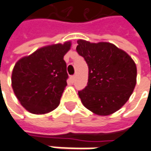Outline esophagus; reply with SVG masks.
<instances>
[{"mask_svg":"<svg viewBox=\"0 0 151 151\" xmlns=\"http://www.w3.org/2000/svg\"><path fill=\"white\" fill-rule=\"evenodd\" d=\"M70 79H71L72 82H74V81H75V79H76V76L75 75L71 76V77H70Z\"/></svg>","mask_w":151,"mask_h":151,"instance_id":"34e87169","label":"esophagus"}]
</instances>
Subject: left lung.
I'll return each instance as SVG.
<instances>
[{
  "instance_id": "1",
  "label": "left lung",
  "mask_w": 151,
  "mask_h": 151,
  "mask_svg": "<svg viewBox=\"0 0 151 151\" xmlns=\"http://www.w3.org/2000/svg\"><path fill=\"white\" fill-rule=\"evenodd\" d=\"M76 50L88 66V85L78 92L82 103L99 116L118 111L136 87L137 70L132 57L107 42L78 40Z\"/></svg>"
}]
</instances>
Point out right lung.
<instances>
[{
    "mask_svg": "<svg viewBox=\"0 0 151 151\" xmlns=\"http://www.w3.org/2000/svg\"><path fill=\"white\" fill-rule=\"evenodd\" d=\"M71 42L42 47L15 63L11 85L20 104L33 114H45L60 102L67 86V65L63 56Z\"/></svg>",
    "mask_w": 151,
    "mask_h": 151,
    "instance_id": "obj_1",
    "label": "right lung"
}]
</instances>
